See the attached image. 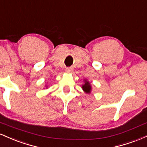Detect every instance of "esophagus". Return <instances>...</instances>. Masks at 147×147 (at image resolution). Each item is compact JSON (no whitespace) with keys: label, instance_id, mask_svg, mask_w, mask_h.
Returning a JSON list of instances; mask_svg holds the SVG:
<instances>
[{"label":"esophagus","instance_id":"1","mask_svg":"<svg viewBox=\"0 0 147 147\" xmlns=\"http://www.w3.org/2000/svg\"><path fill=\"white\" fill-rule=\"evenodd\" d=\"M74 69L72 67H68V68H66V71L68 72H73Z\"/></svg>","mask_w":147,"mask_h":147}]
</instances>
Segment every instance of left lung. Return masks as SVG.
<instances>
[{"instance_id": "8db88e82", "label": "left lung", "mask_w": 147, "mask_h": 147, "mask_svg": "<svg viewBox=\"0 0 147 147\" xmlns=\"http://www.w3.org/2000/svg\"><path fill=\"white\" fill-rule=\"evenodd\" d=\"M82 88H83V90L85 91L86 92H87V93H90L91 90V86L90 84H89V82H87V81H86L85 84L82 86Z\"/></svg>"}]
</instances>
